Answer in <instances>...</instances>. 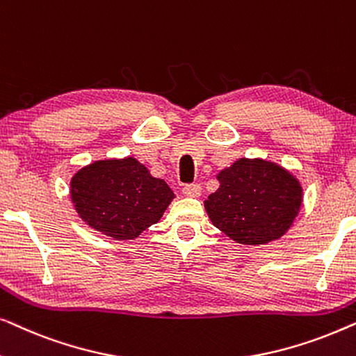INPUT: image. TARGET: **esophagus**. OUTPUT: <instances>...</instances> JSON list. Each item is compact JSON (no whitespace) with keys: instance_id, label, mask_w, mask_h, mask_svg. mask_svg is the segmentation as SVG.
Masks as SVG:
<instances>
[{"instance_id":"34e87169","label":"esophagus","mask_w":356,"mask_h":356,"mask_svg":"<svg viewBox=\"0 0 356 356\" xmlns=\"http://www.w3.org/2000/svg\"><path fill=\"white\" fill-rule=\"evenodd\" d=\"M183 194L188 197H199L201 196V186H199L197 183L186 184V186L183 188Z\"/></svg>"}]
</instances>
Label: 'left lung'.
<instances>
[{
    "label": "left lung",
    "instance_id": "1",
    "mask_svg": "<svg viewBox=\"0 0 356 356\" xmlns=\"http://www.w3.org/2000/svg\"><path fill=\"white\" fill-rule=\"evenodd\" d=\"M204 207L213 227L240 245L279 240L293 225L303 186L290 170L266 159H238L217 173Z\"/></svg>",
    "mask_w": 356,
    "mask_h": 356
}]
</instances>
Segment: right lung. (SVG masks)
<instances>
[{
  "mask_svg": "<svg viewBox=\"0 0 356 356\" xmlns=\"http://www.w3.org/2000/svg\"><path fill=\"white\" fill-rule=\"evenodd\" d=\"M77 216L115 240H133L163 217L175 193L134 157L95 160L70 181Z\"/></svg>",
  "mask_w": 356,
  "mask_h": 356,
  "instance_id": "obj_1",
  "label": "right lung"
}]
</instances>
